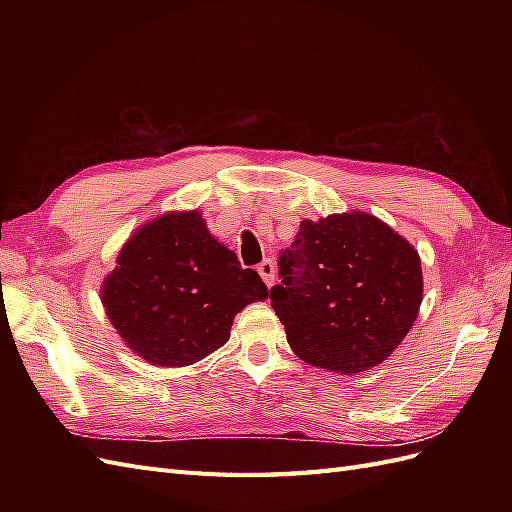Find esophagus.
Returning <instances> with one entry per match:
<instances>
[{"instance_id": "esophagus-1", "label": "esophagus", "mask_w": 512, "mask_h": 512, "mask_svg": "<svg viewBox=\"0 0 512 512\" xmlns=\"http://www.w3.org/2000/svg\"><path fill=\"white\" fill-rule=\"evenodd\" d=\"M256 271H258V275L262 277V282H265L269 288L275 284V265L273 262L267 258V260H262L260 265L256 267Z\"/></svg>"}]
</instances>
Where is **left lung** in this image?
Returning a JSON list of instances; mask_svg holds the SVG:
<instances>
[{"label": "left lung", "mask_w": 512, "mask_h": 512, "mask_svg": "<svg viewBox=\"0 0 512 512\" xmlns=\"http://www.w3.org/2000/svg\"><path fill=\"white\" fill-rule=\"evenodd\" d=\"M271 307L290 348L309 365L359 374L382 363L418 316L421 258L367 213L303 220L280 252Z\"/></svg>", "instance_id": "1"}]
</instances>
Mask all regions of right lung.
Listing matches in <instances>:
<instances>
[{"label": "right lung", "instance_id": "1", "mask_svg": "<svg viewBox=\"0 0 512 512\" xmlns=\"http://www.w3.org/2000/svg\"><path fill=\"white\" fill-rule=\"evenodd\" d=\"M267 297L258 273L209 235L198 211L136 230L102 286L113 327L160 367L192 365L222 348L241 309Z\"/></svg>", "mask_w": 512, "mask_h": 512}]
</instances>
